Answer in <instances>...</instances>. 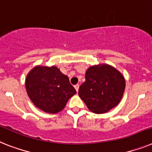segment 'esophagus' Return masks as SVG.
Segmentation results:
<instances>
[{
	"label": "esophagus",
	"instance_id": "34e87169",
	"mask_svg": "<svg viewBox=\"0 0 152 152\" xmlns=\"http://www.w3.org/2000/svg\"><path fill=\"white\" fill-rule=\"evenodd\" d=\"M75 88L76 89V91H78V89H79V85H75Z\"/></svg>",
	"mask_w": 152,
	"mask_h": 152
}]
</instances>
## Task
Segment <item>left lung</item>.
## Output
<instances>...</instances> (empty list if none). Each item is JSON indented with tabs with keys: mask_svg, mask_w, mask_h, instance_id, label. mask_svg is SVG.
I'll return each instance as SVG.
<instances>
[{
	"mask_svg": "<svg viewBox=\"0 0 152 152\" xmlns=\"http://www.w3.org/2000/svg\"><path fill=\"white\" fill-rule=\"evenodd\" d=\"M125 86V78L115 67L106 64L94 65L85 72L78 95L90 111L105 113L120 103Z\"/></svg>",
	"mask_w": 152,
	"mask_h": 152,
	"instance_id": "obj_1",
	"label": "left lung"
}]
</instances>
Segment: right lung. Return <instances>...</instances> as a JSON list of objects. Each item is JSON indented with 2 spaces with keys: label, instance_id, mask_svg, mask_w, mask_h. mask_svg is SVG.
<instances>
[{
  "label": "right lung",
  "instance_id": "1",
  "mask_svg": "<svg viewBox=\"0 0 152 152\" xmlns=\"http://www.w3.org/2000/svg\"><path fill=\"white\" fill-rule=\"evenodd\" d=\"M26 88L30 100L39 110L56 113L77 93L67 75L55 66H36L27 75Z\"/></svg>",
  "mask_w": 152,
  "mask_h": 152
}]
</instances>
